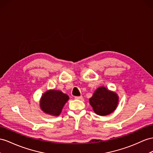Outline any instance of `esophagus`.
Returning <instances> with one entry per match:
<instances>
[{
  "instance_id": "34e87169",
  "label": "esophagus",
  "mask_w": 153,
  "mask_h": 153,
  "mask_svg": "<svg viewBox=\"0 0 153 153\" xmlns=\"http://www.w3.org/2000/svg\"><path fill=\"white\" fill-rule=\"evenodd\" d=\"M75 99H76V100H81L82 99H83V96H76V97H75Z\"/></svg>"
}]
</instances>
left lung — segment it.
<instances>
[{"label":"left lung","instance_id":"obj_1","mask_svg":"<svg viewBox=\"0 0 153 153\" xmlns=\"http://www.w3.org/2000/svg\"><path fill=\"white\" fill-rule=\"evenodd\" d=\"M89 101L95 113L105 116L111 114L115 110L118 102V97L116 93L101 87L96 90Z\"/></svg>","mask_w":153,"mask_h":153}]
</instances>
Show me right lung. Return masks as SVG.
Segmentation results:
<instances>
[{"label": "right lung", "instance_id": "add662e5", "mask_svg": "<svg viewBox=\"0 0 153 153\" xmlns=\"http://www.w3.org/2000/svg\"><path fill=\"white\" fill-rule=\"evenodd\" d=\"M68 96L59 91H47L42 96L40 106L42 110L46 114L53 116H59Z\"/></svg>", "mask_w": 153, "mask_h": 153}]
</instances>
